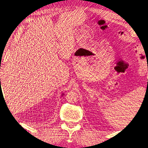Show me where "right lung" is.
Returning <instances> with one entry per match:
<instances>
[{"mask_svg": "<svg viewBox=\"0 0 148 148\" xmlns=\"http://www.w3.org/2000/svg\"><path fill=\"white\" fill-rule=\"evenodd\" d=\"M64 95V93H62V96H63V95Z\"/></svg>", "mask_w": 148, "mask_h": 148, "instance_id": "right-lung-1", "label": "right lung"}]
</instances>
